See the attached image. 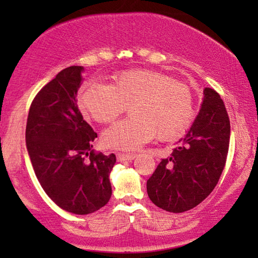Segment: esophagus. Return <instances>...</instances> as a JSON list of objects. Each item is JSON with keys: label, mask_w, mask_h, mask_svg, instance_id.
Instances as JSON below:
<instances>
[{"label": "esophagus", "mask_w": 258, "mask_h": 258, "mask_svg": "<svg viewBox=\"0 0 258 258\" xmlns=\"http://www.w3.org/2000/svg\"><path fill=\"white\" fill-rule=\"evenodd\" d=\"M116 156H117V161L122 162V161H132L134 158L136 157V154H133V153H129V154H125V153H117L116 154Z\"/></svg>", "instance_id": "1"}]
</instances>
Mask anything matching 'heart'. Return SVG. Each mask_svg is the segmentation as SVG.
I'll list each match as a JSON object with an SVG mask.
<instances>
[{"label": "heart", "instance_id": "b5f03b06", "mask_svg": "<svg viewBox=\"0 0 258 258\" xmlns=\"http://www.w3.org/2000/svg\"><path fill=\"white\" fill-rule=\"evenodd\" d=\"M79 104L87 117L111 123L130 107V117L102 134L109 148L134 150L158 140L172 141L184 135L195 119V98L189 84L167 74L133 69L112 76L110 86L88 83L81 88Z\"/></svg>", "mask_w": 258, "mask_h": 258}]
</instances>
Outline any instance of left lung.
Returning <instances> with one entry per match:
<instances>
[{
  "label": "left lung",
  "mask_w": 258,
  "mask_h": 258,
  "mask_svg": "<svg viewBox=\"0 0 258 258\" xmlns=\"http://www.w3.org/2000/svg\"><path fill=\"white\" fill-rule=\"evenodd\" d=\"M202 107L184 139L163 158L147 181L151 202L169 213H183L206 200L227 162L230 119L218 93L204 89Z\"/></svg>",
  "instance_id": "8db88e82"
}]
</instances>
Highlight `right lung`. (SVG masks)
I'll return each instance as SVG.
<instances>
[{"mask_svg":"<svg viewBox=\"0 0 258 258\" xmlns=\"http://www.w3.org/2000/svg\"><path fill=\"white\" fill-rule=\"evenodd\" d=\"M83 68L59 72L31 102L26 142L35 175L59 208L77 215L101 209L111 197L109 181L114 154L95 153L97 134L77 107Z\"/></svg>","mask_w":258,"mask_h":258,"instance_id":"1","label":"right lung"}]
</instances>
